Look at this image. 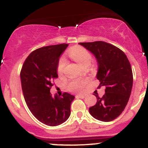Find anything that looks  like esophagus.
<instances>
[{
  "label": "esophagus",
  "instance_id": "1",
  "mask_svg": "<svg viewBox=\"0 0 148 148\" xmlns=\"http://www.w3.org/2000/svg\"><path fill=\"white\" fill-rule=\"evenodd\" d=\"M77 97L79 98H84L86 97V95H82V94H79V95H77Z\"/></svg>",
  "mask_w": 148,
  "mask_h": 148
}]
</instances>
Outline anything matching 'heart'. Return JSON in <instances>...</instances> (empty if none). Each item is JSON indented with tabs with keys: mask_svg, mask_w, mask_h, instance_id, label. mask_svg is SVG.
Here are the masks:
<instances>
[{
	"mask_svg": "<svg viewBox=\"0 0 148 148\" xmlns=\"http://www.w3.org/2000/svg\"><path fill=\"white\" fill-rule=\"evenodd\" d=\"M67 54L71 59L74 60L76 62L82 67L88 66L92 62V55L86 48L80 45H76L72 47L68 50ZM67 62L64 58H61L60 59L58 65V74L62 75L66 69ZM88 82L87 79H73L68 84V88L71 91L79 92L82 90L86 84Z\"/></svg>",
	"mask_w": 148,
	"mask_h": 148,
	"instance_id": "1",
	"label": "heart"
}]
</instances>
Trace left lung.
Instances as JSON below:
<instances>
[{
    "mask_svg": "<svg viewBox=\"0 0 148 148\" xmlns=\"http://www.w3.org/2000/svg\"><path fill=\"white\" fill-rule=\"evenodd\" d=\"M90 51L98 62L96 78L99 86L105 87L103 98L95 95L96 104L89 108L95 119L111 121L122 113L129 101L133 86V73L127 57L117 47L104 41L79 43Z\"/></svg>",
    "mask_w": 148,
    "mask_h": 148,
    "instance_id": "obj_1",
    "label": "left lung"
}]
</instances>
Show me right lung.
<instances>
[{
    "instance_id": "1",
    "label": "right lung",
    "mask_w": 148,
    "mask_h": 148,
    "mask_svg": "<svg viewBox=\"0 0 148 148\" xmlns=\"http://www.w3.org/2000/svg\"><path fill=\"white\" fill-rule=\"evenodd\" d=\"M68 44L48 45L32 52L24 61L20 73L21 84L26 103L38 121L50 126L65 122L71 114L74 96L64 92L52 96L53 79L58 77L60 57Z\"/></svg>"
}]
</instances>
